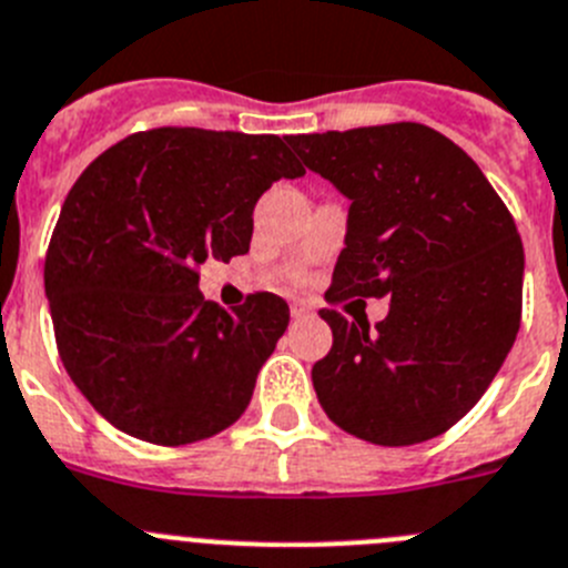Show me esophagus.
<instances>
[{
	"label": "esophagus",
	"instance_id": "34e87169",
	"mask_svg": "<svg viewBox=\"0 0 568 568\" xmlns=\"http://www.w3.org/2000/svg\"><path fill=\"white\" fill-rule=\"evenodd\" d=\"M290 312H293L295 321L312 318V315H315V310H312V306L306 304V301H293V304H290Z\"/></svg>",
	"mask_w": 568,
	"mask_h": 568
}]
</instances>
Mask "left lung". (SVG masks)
Segmentation results:
<instances>
[{
  "mask_svg": "<svg viewBox=\"0 0 568 568\" xmlns=\"http://www.w3.org/2000/svg\"><path fill=\"white\" fill-rule=\"evenodd\" d=\"M348 205L329 304L386 298L379 324L321 310L332 348L312 386L332 423L386 447L428 442L481 399L521 326L513 213L454 140L423 123L290 138Z\"/></svg>",
  "mask_w": 568,
  "mask_h": 568,
  "instance_id": "1",
  "label": "left lung"
}]
</instances>
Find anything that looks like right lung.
Returning a JSON list of instances; mask_svg holds the SVG:
<instances>
[{"mask_svg":"<svg viewBox=\"0 0 568 568\" xmlns=\"http://www.w3.org/2000/svg\"><path fill=\"white\" fill-rule=\"evenodd\" d=\"M304 174L278 134L194 126L129 134L83 169L44 293L61 363L106 423L176 447L244 414L290 306L253 293L222 310L202 298L200 267L247 253L258 196Z\"/></svg>","mask_w":568,"mask_h":568,"instance_id":"add662e5","label":"right lung"}]
</instances>
